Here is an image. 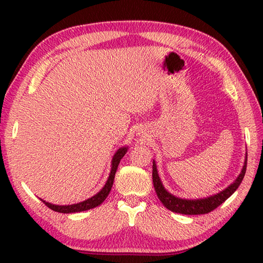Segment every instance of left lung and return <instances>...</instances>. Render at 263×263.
Segmentation results:
<instances>
[{
  "mask_svg": "<svg viewBox=\"0 0 263 263\" xmlns=\"http://www.w3.org/2000/svg\"><path fill=\"white\" fill-rule=\"evenodd\" d=\"M247 167V155L245 158V162L241 172H240L239 176L235 179L233 183H231L228 188L219 191L218 194H215L209 197L204 198H196V199H188V198H180L176 197L173 194L169 193L162 184L160 176L158 174L157 163L153 160V184L155 193L158 195V198L161 201V203L166 206L168 210L176 213H182V215H204V213H209L212 210H215L220 204L224 203L231 195H232L238 186L241 183L246 173Z\"/></svg>",
  "mask_w": 263,
  "mask_h": 263,
  "instance_id": "left-lung-1",
  "label": "left lung"
}]
</instances>
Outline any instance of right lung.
Segmentation results:
<instances>
[{
  "label": "right lung",
  "instance_id": "1",
  "mask_svg": "<svg viewBox=\"0 0 263 263\" xmlns=\"http://www.w3.org/2000/svg\"><path fill=\"white\" fill-rule=\"evenodd\" d=\"M128 147L127 146H124V147L119 148L117 152L115 153L112 161H111V171L108 180H106V183L104 184L103 188H102L99 193L96 195L92 196V197L86 199V201L80 202L77 204H70V205H55V204L48 203L46 201L42 199L43 203L45 204L46 206H48L53 211L60 212V213H75V212H81V211H86V210H90V209H94L96 206H99L100 204L103 203L105 201V198L108 197V195L110 193L111 188H112L114 184V180H115V174L117 172L118 164L121 162L122 158L126 154Z\"/></svg>",
  "mask_w": 263,
  "mask_h": 263
}]
</instances>
